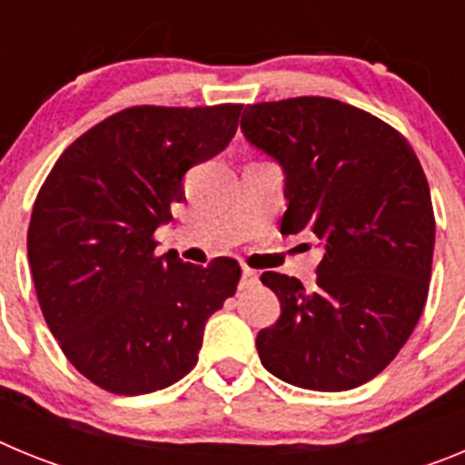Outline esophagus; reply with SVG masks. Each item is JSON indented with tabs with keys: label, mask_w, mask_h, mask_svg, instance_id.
<instances>
[{
	"label": "esophagus",
	"mask_w": 465,
	"mask_h": 465,
	"mask_svg": "<svg viewBox=\"0 0 465 465\" xmlns=\"http://www.w3.org/2000/svg\"><path fill=\"white\" fill-rule=\"evenodd\" d=\"M258 283V272L252 268L242 270V279H240V289H252Z\"/></svg>",
	"instance_id": "1"
}]
</instances>
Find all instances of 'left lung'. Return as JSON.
<instances>
[{"label":"left lung","instance_id":"left-lung-1","mask_svg":"<svg viewBox=\"0 0 465 465\" xmlns=\"http://www.w3.org/2000/svg\"><path fill=\"white\" fill-rule=\"evenodd\" d=\"M242 133L286 174L282 232L323 244L316 286L262 272L282 314L256 338L265 371L312 391L371 381L424 312L435 216L421 163L389 123L331 97L249 104Z\"/></svg>","mask_w":465,"mask_h":465}]
</instances>
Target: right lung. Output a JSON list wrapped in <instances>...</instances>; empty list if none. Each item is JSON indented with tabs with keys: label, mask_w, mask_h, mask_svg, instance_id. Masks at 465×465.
Wrapping results in <instances>:
<instances>
[{
	"label": "right lung",
	"mask_w": 465,
	"mask_h": 465,
	"mask_svg": "<svg viewBox=\"0 0 465 465\" xmlns=\"http://www.w3.org/2000/svg\"><path fill=\"white\" fill-rule=\"evenodd\" d=\"M242 104L130 106L69 143L36 195L27 258L48 328L69 363L118 396L195 368L204 323L242 277L155 253L183 174L235 137Z\"/></svg>",
	"instance_id": "1"
}]
</instances>
